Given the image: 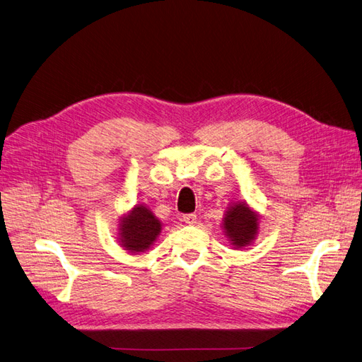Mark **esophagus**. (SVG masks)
Listing matches in <instances>:
<instances>
[{"instance_id": "34e87169", "label": "esophagus", "mask_w": 362, "mask_h": 362, "mask_svg": "<svg viewBox=\"0 0 362 362\" xmlns=\"http://www.w3.org/2000/svg\"><path fill=\"white\" fill-rule=\"evenodd\" d=\"M182 220H184L187 224H194V223L197 221L196 214H184V216H182Z\"/></svg>"}]
</instances>
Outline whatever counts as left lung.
I'll list each match as a JSON object with an SVG mask.
<instances>
[{"mask_svg":"<svg viewBox=\"0 0 362 362\" xmlns=\"http://www.w3.org/2000/svg\"><path fill=\"white\" fill-rule=\"evenodd\" d=\"M224 216L226 217L223 218V228L232 245L243 248L255 240L259 226L257 214L253 213L247 204L238 202L232 205Z\"/></svg>","mask_w":362,"mask_h":362,"instance_id":"1","label":"left lung"}]
</instances>
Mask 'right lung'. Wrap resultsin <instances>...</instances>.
<instances>
[{
    "label": "right lung",
    "mask_w": 362,
    "mask_h": 362,
    "mask_svg": "<svg viewBox=\"0 0 362 362\" xmlns=\"http://www.w3.org/2000/svg\"><path fill=\"white\" fill-rule=\"evenodd\" d=\"M161 230V224L144 205H136L119 224L121 245L130 253L148 250Z\"/></svg>",
    "instance_id": "right-lung-1"
}]
</instances>
